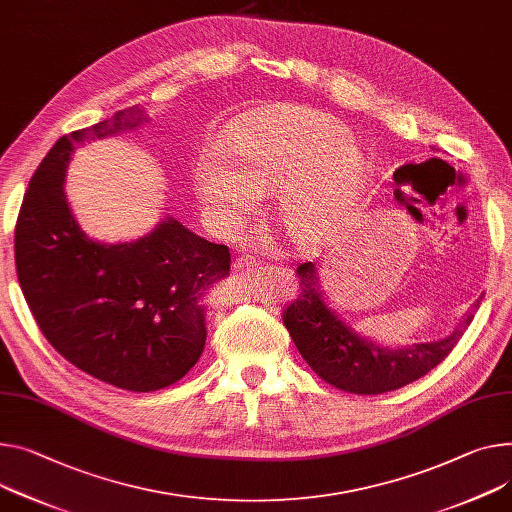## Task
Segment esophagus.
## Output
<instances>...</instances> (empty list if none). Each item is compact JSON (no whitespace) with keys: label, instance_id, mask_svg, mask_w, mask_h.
Wrapping results in <instances>:
<instances>
[{"label":"esophagus","instance_id":"obj_1","mask_svg":"<svg viewBox=\"0 0 512 512\" xmlns=\"http://www.w3.org/2000/svg\"><path fill=\"white\" fill-rule=\"evenodd\" d=\"M256 266V258L250 254H242L233 260V272H248Z\"/></svg>","mask_w":512,"mask_h":512}]
</instances>
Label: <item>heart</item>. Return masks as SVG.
Returning a JSON list of instances; mask_svg holds the SVG:
<instances>
[{
	"label": "heart",
	"mask_w": 512,
	"mask_h": 512,
	"mask_svg": "<svg viewBox=\"0 0 512 512\" xmlns=\"http://www.w3.org/2000/svg\"><path fill=\"white\" fill-rule=\"evenodd\" d=\"M367 180L365 157L344 125L309 106H279L233 127L223 149H203L192 166L196 199L221 229L242 227L256 196L272 192L274 219L299 246L326 240L357 207Z\"/></svg>",
	"instance_id": "b5f03b06"
}]
</instances>
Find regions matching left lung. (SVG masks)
I'll use <instances>...</instances> for the list:
<instances>
[{
	"label": "left lung",
	"instance_id": "left-lung-1",
	"mask_svg": "<svg viewBox=\"0 0 512 512\" xmlns=\"http://www.w3.org/2000/svg\"><path fill=\"white\" fill-rule=\"evenodd\" d=\"M297 281L299 295L283 311L285 328L305 363L326 383L359 396L400 389L435 369L449 357L480 307L478 299L447 338L387 348L359 336L328 307L316 264H299Z\"/></svg>",
	"mask_w": 512,
	"mask_h": 512
}]
</instances>
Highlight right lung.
Returning a JSON list of instances; mask_svg holds the SVG:
<instances>
[{
	"label": "right lung",
	"mask_w": 512,
	"mask_h": 512,
	"mask_svg": "<svg viewBox=\"0 0 512 512\" xmlns=\"http://www.w3.org/2000/svg\"><path fill=\"white\" fill-rule=\"evenodd\" d=\"M139 106L61 137L20 207L16 272L32 316L77 369L127 391H157L203 355L205 295L229 274V248L166 217L143 238L100 244L77 225L63 180L75 143L135 131Z\"/></svg>",
	"instance_id": "add662e5"
}]
</instances>
